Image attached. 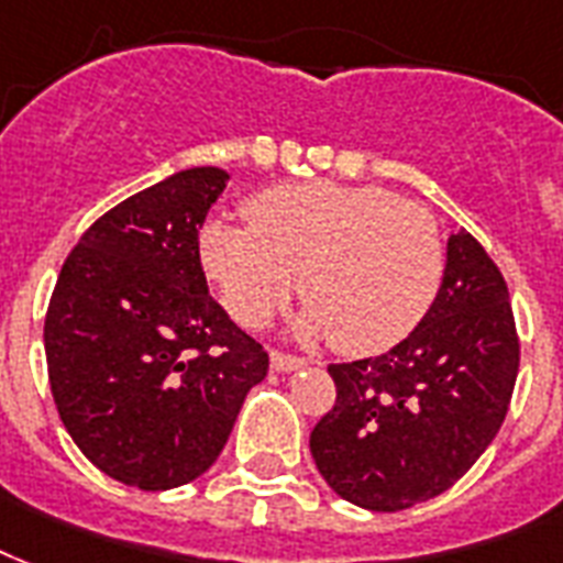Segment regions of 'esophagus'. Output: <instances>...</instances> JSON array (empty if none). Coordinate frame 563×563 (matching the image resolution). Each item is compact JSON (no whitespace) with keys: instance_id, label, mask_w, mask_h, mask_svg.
<instances>
[{"instance_id":"obj_1","label":"esophagus","mask_w":563,"mask_h":563,"mask_svg":"<svg viewBox=\"0 0 563 563\" xmlns=\"http://www.w3.org/2000/svg\"><path fill=\"white\" fill-rule=\"evenodd\" d=\"M269 367L276 369V373H294V369L305 367V358L285 355V352H273V355H269Z\"/></svg>"}]
</instances>
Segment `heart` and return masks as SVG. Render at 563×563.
<instances>
[{"label": "heart", "instance_id": "b5f03b06", "mask_svg": "<svg viewBox=\"0 0 563 563\" xmlns=\"http://www.w3.org/2000/svg\"><path fill=\"white\" fill-rule=\"evenodd\" d=\"M250 225L202 229V264L250 329L285 308L299 278L308 305L296 331L331 338L343 355H378L402 343L443 282L446 252L422 205L376 185H282L246 202Z\"/></svg>", "mask_w": 563, "mask_h": 563}]
</instances>
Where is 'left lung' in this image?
I'll return each instance as SVG.
<instances>
[{
  "mask_svg": "<svg viewBox=\"0 0 563 563\" xmlns=\"http://www.w3.org/2000/svg\"><path fill=\"white\" fill-rule=\"evenodd\" d=\"M520 369L508 285L461 229L417 329L376 358L331 364L338 399L311 431L325 485L367 511H402L455 485L490 446Z\"/></svg>",
  "mask_w": 563,
  "mask_h": 563,
  "instance_id": "8db88e82",
  "label": "left lung"
}]
</instances>
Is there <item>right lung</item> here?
<instances>
[{
  "label": "right lung",
  "mask_w": 563,
  "mask_h": 563,
  "mask_svg": "<svg viewBox=\"0 0 563 563\" xmlns=\"http://www.w3.org/2000/svg\"><path fill=\"white\" fill-rule=\"evenodd\" d=\"M229 185L190 167L114 205L60 267L43 343L64 429L104 476L187 485L220 459L267 352L213 302L199 229Z\"/></svg>",
  "instance_id": "obj_1"
}]
</instances>
